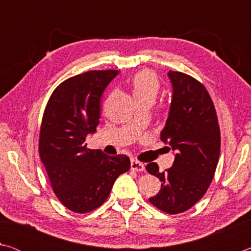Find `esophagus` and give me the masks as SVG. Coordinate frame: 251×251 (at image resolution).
<instances>
[{"instance_id":"1","label":"esophagus","mask_w":251,"mask_h":251,"mask_svg":"<svg viewBox=\"0 0 251 251\" xmlns=\"http://www.w3.org/2000/svg\"><path fill=\"white\" fill-rule=\"evenodd\" d=\"M130 168L135 172H144V171H145V166H144V164L141 163V161L135 160V159H131Z\"/></svg>"}]
</instances>
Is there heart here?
<instances>
[{"label":"heart","instance_id":"obj_1","mask_svg":"<svg viewBox=\"0 0 251 251\" xmlns=\"http://www.w3.org/2000/svg\"><path fill=\"white\" fill-rule=\"evenodd\" d=\"M133 93L139 103L146 100H155L159 91V82L151 71L143 70L134 75L131 79Z\"/></svg>","mask_w":251,"mask_h":251}]
</instances>
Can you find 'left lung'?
<instances>
[{"mask_svg":"<svg viewBox=\"0 0 251 251\" xmlns=\"http://www.w3.org/2000/svg\"><path fill=\"white\" fill-rule=\"evenodd\" d=\"M173 85L169 115L160 139L176 151L171 168L156 163L147 172L159 178V193L151 203L167 214H180L201 201L214 178L220 154V129L209 93L196 78L168 72Z\"/></svg>","mask_w":251,"mask_h":251,"instance_id":"obj_1","label":"left lung"}]
</instances>
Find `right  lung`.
Masks as SVG:
<instances>
[{"label": "right lung", "mask_w": 251, "mask_h": 251, "mask_svg": "<svg viewBox=\"0 0 251 251\" xmlns=\"http://www.w3.org/2000/svg\"><path fill=\"white\" fill-rule=\"evenodd\" d=\"M118 71H90L55 88L42 120L39 151L58 201L78 214L103 205L116 178L130 168L126 155L88 150L85 139L100 124V97Z\"/></svg>", "instance_id": "1"}]
</instances>
